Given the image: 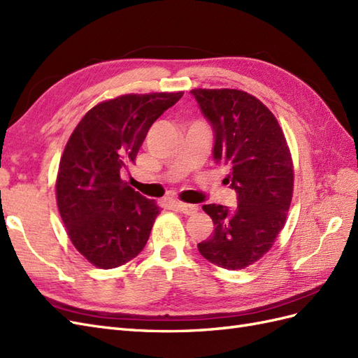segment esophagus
<instances>
[{
	"instance_id": "esophagus-1",
	"label": "esophagus",
	"mask_w": 358,
	"mask_h": 358,
	"mask_svg": "<svg viewBox=\"0 0 358 358\" xmlns=\"http://www.w3.org/2000/svg\"><path fill=\"white\" fill-rule=\"evenodd\" d=\"M175 205H176V208L182 212V214H185V215H192V214H196V212L199 210V206H197V205H191V203L176 201Z\"/></svg>"
}]
</instances>
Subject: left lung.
I'll return each mask as SVG.
<instances>
[{"label":"left lung","mask_w":358,"mask_h":358,"mask_svg":"<svg viewBox=\"0 0 358 358\" xmlns=\"http://www.w3.org/2000/svg\"><path fill=\"white\" fill-rule=\"evenodd\" d=\"M214 131V159L226 166L238 205H203L214 231L197 244L200 255L226 269H243L273 247L294 191V167L274 114L243 90H191Z\"/></svg>","instance_id":"left-lung-1"}]
</instances>
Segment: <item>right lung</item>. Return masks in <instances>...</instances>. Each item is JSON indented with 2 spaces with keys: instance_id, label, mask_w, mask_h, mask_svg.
I'll return each mask as SVG.
<instances>
[{
  "instance_id": "obj_1",
  "label": "right lung",
  "mask_w": 358,
  "mask_h": 358,
  "mask_svg": "<svg viewBox=\"0 0 358 358\" xmlns=\"http://www.w3.org/2000/svg\"><path fill=\"white\" fill-rule=\"evenodd\" d=\"M178 93L124 94L96 105L76 124L57 175V205L72 244L94 266L124 265L146 245L159 208L122 175Z\"/></svg>"
}]
</instances>
